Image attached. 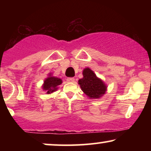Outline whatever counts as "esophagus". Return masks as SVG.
Here are the masks:
<instances>
[{"mask_svg": "<svg viewBox=\"0 0 151 151\" xmlns=\"http://www.w3.org/2000/svg\"><path fill=\"white\" fill-rule=\"evenodd\" d=\"M74 80H75V79L74 77H68L67 79V81L69 82H74Z\"/></svg>", "mask_w": 151, "mask_h": 151, "instance_id": "34e87169", "label": "esophagus"}]
</instances>
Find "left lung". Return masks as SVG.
I'll use <instances>...</instances> for the list:
<instances>
[{
	"instance_id": "1",
	"label": "left lung",
	"mask_w": 151,
	"mask_h": 151,
	"mask_svg": "<svg viewBox=\"0 0 151 151\" xmlns=\"http://www.w3.org/2000/svg\"><path fill=\"white\" fill-rule=\"evenodd\" d=\"M82 74L84 77L79 79V84L86 95L91 99H99L104 94L106 91V86L96 77L92 70L86 68Z\"/></svg>"
}]
</instances>
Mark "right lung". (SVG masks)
<instances>
[{"label": "right lung", "mask_w": 151, "mask_h": 151, "mask_svg": "<svg viewBox=\"0 0 151 151\" xmlns=\"http://www.w3.org/2000/svg\"><path fill=\"white\" fill-rule=\"evenodd\" d=\"M62 84V79L55 77H50L45 80L43 84V89L47 93H52L58 89V85Z\"/></svg>", "instance_id": "add662e5"}]
</instances>
